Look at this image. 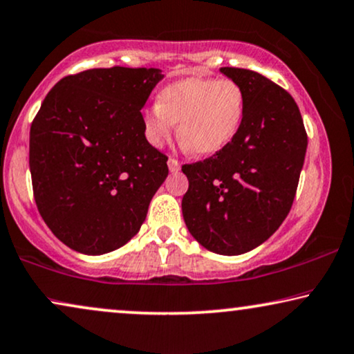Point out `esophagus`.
<instances>
[{"label":"esophagus","mask_w":354,"mask_h":354,"mask_svg":"<svg viewBox=\"0 0 354 354\" xmlns=\"http://www.w3.org/2000/svg\"><path fill=\"white\" fill-rule=\"evenodd\" d=\"M167 166H169V171H171V172H178V171H180V162H178V160L174 159V158H169Z\"/></svg>","instance_id":"obj_1"}]
</instances>
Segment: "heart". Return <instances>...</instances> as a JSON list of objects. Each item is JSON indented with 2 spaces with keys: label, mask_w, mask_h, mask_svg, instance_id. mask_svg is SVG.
<instances>
[{
  "label": "heart",
  "mask_w": 354,
  "mask_h": 354,
  "mask_svg": "<svg viewBox=\"0 0 354 354\" xmlns=\"http://www.w3.org/2000/svg\"><path fill=\"white\" fill-rule=\"evenodd\" d=\"M245 94L231 80L185 77L159 91L158 102L143 115L145 136L154 148L171 138L176 123L182 145L200 156L231 143L242 125Z\"/></svg>",
  "instance_id": "b5f03b06"
}]
</instances>
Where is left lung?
Segmentation results:
<instances>
[{"label":"left lung","instance_id":"obj_1","mask_svg":"<svg viewBox=\"0 0 354 354\" xmlns=\"http://www.w3.org/2000/svg\"><path fill=\"white\" fill-rule=\"evenodd\" d=\"M245 94L237 135L211 158L182 166V213L205 249L241 255L281 226L295 201L307 135L295 99L260 73L221 68Z\"/></svg>","mask_w":354,"mask_h":354}]
</instances>
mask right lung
<instances>
[{
    "mask_svg": "<svg viewBox=\"0 0 354 354\" xmlns=\"http://www.w3.org/2000/svg\"><path fill=\"white\" fill-rule=\"evenodd\" d=\"M158 68H95L59 80L30 127L29 166L40 216L86 255L120 249L145 223L167 158L143 115Z\"/></svg>",
    "mask_w": 354,
    "mask_h": 354,
    "instance_id": "1",
    "label": "right lung"
}]
</instances>
